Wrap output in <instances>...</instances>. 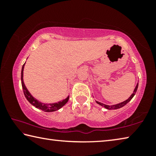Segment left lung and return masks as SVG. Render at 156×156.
<instances>
[{
	"instance_id": "1",
	"label": "left lung",
	"mask_w": 156,
	"mask_h": 156,
	"mask_svg": "<svg viewBox=\"0 0 156 156\" xmlns=\"http://www.w3.org/2000/svg\"><path fill=\"white\" fill-rule=\"evenodd\" d=\"M138 83H137L136 87H135V89H134V91H133V94H132L131 95L130 97H129L127 100H126L125 101H124V102H120V103H118V104H116V105H105V104L102 103V102H98V101H96V103H98V104L100 105H101L102 107L106 108L107 109L112 110V109H120V108L124 107L125 105L127 104L128 102H129V101H130V100H131L132 98H133V97L134 96H135V94H136V91H137V89H138Z\"/></svg>"
}]
</instances>
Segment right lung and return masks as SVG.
Returning a JSON list of instances; mask_svg holds the SVG:
<instances>
[{"instance_id": "1", "label": "right lung", "mask_w": 156, "mask_h": 156, "mask_svg": "<svg viewBox=\"0 0 156 156\" xmlns=\"http://www.w3.org/2000/svg\"><path fill=\"white\" fill-rule=\"evenodd\" d=\"M25 65H23L22 70H21V84H22L23 92H24L25 96L27 100L30 102V103L33 105V106L35 107L37 109L43 110V112H55V111H57L60 109V108L62 107L64 105L67 103L68 102L69 99V96H68L65 99L61 100V101H59L58 102H55V103H43L40 101H38V100L36 99L35 98L32 96L30 91H28V89L26 87L25 84L24 83V81H23V70H24Z\"/></svg>"}]
</instances>
